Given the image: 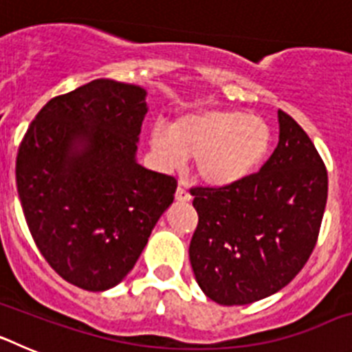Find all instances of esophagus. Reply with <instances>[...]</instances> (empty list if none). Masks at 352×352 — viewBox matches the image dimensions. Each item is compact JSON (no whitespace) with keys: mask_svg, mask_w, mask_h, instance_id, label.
I'll list each match as a JSON object with an SVG mask.
<instances>
[{"mask_svg":"<svg viewBox=\"0 0 352 352\" xmlns=\"http://www.w3.org/2000/svg\"><path fill=\"white\" fill-rule=\"evenodd\" d=\"M192 195L188 194V190L183 188V186H178V190H176V201H179V203H188Z\"/></svg>","mask_w":352,"mask_h":352,"instance_id":"1","label":"esophagus"}]
</instances>
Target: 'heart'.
<instances>
[{"label": "heart", "instance_id": "heart-1", "mask_svg": "<svg viewBox=\"0 0 352 352\" xmlns=\"http://www.w3.org/2000/svg\"><path fill=\"white\" fill-rule=\"evenodd\" d=\"M151 146L167 166L194 158L201 182L231 186L250 178L268 160L273 130L264 118L243 111L201 109L182 114L170 126H155Z\"/></svg>", "mask_w": 352, "mask_h": 352}]
</instances>
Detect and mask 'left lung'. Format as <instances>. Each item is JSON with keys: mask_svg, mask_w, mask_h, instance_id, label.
I'll return each instance as SVG.
<instances>
[{"mask_svg": "<svg viewBox=\"0 0 352 352\" xmlns=\"http://www.w3.org/2000/svg\"><path fill=\"white\" fill-rule=\"evenodd\" d=\"M278 144L259 173L231 186L192 188L195 280L220 305L272 296L301 272L316 247L328 199L324 162L305 130L278 111Z\"/></svg>", "mask_w": 352, "mask_h": 352, "instance_id": "8db88e82", "label": "left lung"}]
</instances>
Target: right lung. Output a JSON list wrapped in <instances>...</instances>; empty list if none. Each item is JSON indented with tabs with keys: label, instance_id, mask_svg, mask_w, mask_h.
Here are the masks:
<instances>
[{
	"label": "right lung",
	"instance_id": "1",
	"mask_svg": "<svg viewBox=\"0 0 352 352\" xmlns=\"http://www.w3.org/2000/svg\"><path fill=\"white\" fill-rule=\"evenodd\" d=\"M146 89L95 79L43 105L19 146L15 179L40 254L61 278L107 291L138 263L176 179L135 160Z\"/></svg>",
	"mask_w": 352,
	"mask_h": 352
}]
</instances>
